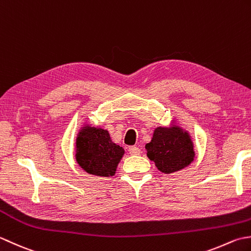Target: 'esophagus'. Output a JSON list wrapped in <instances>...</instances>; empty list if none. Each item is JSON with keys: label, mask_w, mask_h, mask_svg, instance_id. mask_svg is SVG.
Returning a JSON list of instances; mask_svg holds the SVG:
<instances>
[{"label": "esophagus", "mask_w": 251, "mask_h": 251, "mask_svg": "<svg viewBox=\"0 0 251 251\" xmlns=\"http://www.w3.org/2000/svg\"><path fill=\"white\" fill-rule=\"evenodd\" d=\"M129 152L131 155H140L141 154V148L137 146H130L129 147Z\"/></svg>", "instance_id": "1"}]
</instances>
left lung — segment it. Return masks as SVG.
Instances as JSON below:
<instances>
[{"label": "left lung", "instance_id": "1", "mask_svg": "<svg viewBox=\"0 0 251 251\" xmlns=\"http://www.w3.org/2000/svg\"><path fill=\"white\" fill-rule=\"evenodd\" d=\"M145 148L147 157L163 173L181 170L190 165L195 156L190 135L178 126L157 127Z\"/></svg>", "mask_w": 251, "mask_h": 251}]
</instances>
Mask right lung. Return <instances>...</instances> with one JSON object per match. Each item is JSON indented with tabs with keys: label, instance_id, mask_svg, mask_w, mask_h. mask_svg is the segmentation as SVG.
<instances>
[{
	"label": "right lung",
	"instance_id": "obj_1",
	"mask_svg": "<svg viewBox=\"0 0 251 251\" xmlns=\"http://www.w3.org/2000/svg\"><path fill=\"white\" fill-rule=\"evenodd\" d=\"M125 154L124 148L110 140L108 131L85 126L76 139L75 159L90 175L111 176Z\"/></svg>",
	"mask_w": 251,
	"mask_h": 251
}]
</instances>
